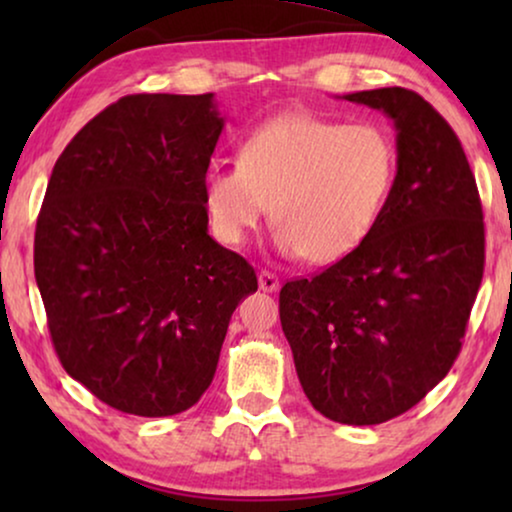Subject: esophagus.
<instances>
[{"label": "esophagus", "mask_w": 512, "mask_h": 512, "mask_svg": "<svg viewBox=\"0 0 512 512\" xmlns=\"http://www.w3.org/2000/svg\"><path fill=\"white\" fill-rule=\"evenodd\" d=\"M258 286H261V289L268 291V293L277 291L279 289V277L270 270H261V272H258Z\"/></svg>", "instance_id": "34e87169"}]
</instances>
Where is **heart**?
I'll return each instance as SVG.
<instances>
[{"label":"heart","instance_id":"b5f03b06","mask_svg":"<svg viewBox=\"0 0 512 512\" xmlns=\"http://www.w3.org/2000/svg\"><path fill=\"white\" fill-rule=\"evenodd\" d=\"M396 167V144L380 125L293 111L251 130L237 163L212 165L202 186L221 242H247L272 205L277 249L328 265L373 233L394 188Z\"/></svg>","mask_w":512,"mask_h":512}]
</instances>
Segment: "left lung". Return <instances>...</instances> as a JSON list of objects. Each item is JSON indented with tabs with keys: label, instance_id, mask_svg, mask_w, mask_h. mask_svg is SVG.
Segmentation results:
<instances>
[{
	"label": "left lung",
	"instance_id": "1",
	"mask_svg": "<svg viewBox=\"0 0 512 512\" xmlns=\"http://www.w3.org/2000/svg\"><path fill=\"white\" fill-rule=\"evenodd\" d=\"M345 100L394 121V188L359 249L282 286L279 319L314 410L368 426L408 412L457 361L485 270V223L459 137L422 95L377 88Z\"/></svg>",
	"mask_w": 512,
	"mask_h": 512
}]
</instances>
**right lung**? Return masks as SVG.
Returning <instances> with one entry per match:
<instances>
[{"label": "right lung", "instance_id": "right-lung-1", "mask_svg": "<svg viewBox=\"0 0 512 512\" xmlns=\"http://www.w3.org/2000/svg\"><path fill=\"white\" fill-rule=\"evenodd\" d=\"M214 95H125L48 179L34 277L62 368L111 408L170 417L214 380L237 303L258 289L207 233Z\"/></svg>", "mask_w": 512, "mask_h": 512}]
</instances>
